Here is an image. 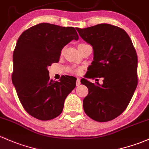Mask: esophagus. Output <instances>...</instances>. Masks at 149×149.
I'll use <instances>...</instances> for the list:
<instances>
[{
  "mask_svg": "<svg viewBox=\"0 0 149 149\" xmlns=\"http://www.w3.org/2000/svg\"><path fill=\"white\" fill-rule=\"evenodd\" d=\"M81 84V81H80V79L79 78H77V81H76V84L77 86H79V84Z\"/></svg>",
  "mask_w": 149,
  "mask_h": 149,
  "instance_id": "obj_1",
  "label": "esophagus"
}]
</instances>
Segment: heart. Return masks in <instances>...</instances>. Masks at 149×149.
I'll return each instance as SVG.
<instances>
[{
    "mask_svg": "<svg viewBox=\"0 0 149 149\" xmlns=\"http://www.w3.org/2000/svg\"><path fill=\"white\" fill-rule=\"evenodd\" d=\"M74 72L77 73V74H80V73L81 72V69H77V70H75Z\"/></svg>",
    "mask_w": 149,
    "mask_h": 149,
    "instance_id": "1",
    "label": "heart"
}]
</instances>
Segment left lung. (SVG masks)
I'll use <instances>...</instances> for the list:
<instances>
[{
    "label": "left lung",
    "instance_id": "1",
    "mask_svg": "<svg viewBox=\"0 0 149 149\" xmlns=\"http://www.w3.org/2000/svg\"><path fill=\"white\" fill-rule=\"evenodd\" d=\"M77 30L94 49L87 77L104 79L102 85L81 80L89 89L84 111L94 121H111L124 112L138 84L136 49L125 30L115 25L102 23Z\"/></svg>",
    "mask_w": 149,
    "mask_h": 149
}]
</instances>
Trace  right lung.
Here are the masks:
<instances>
[{
    "label": "right lung",
    "instance_id": "1",
    "mask_svg": "<svg viewBox=\"0 0 149 149\" xmlns=\"http://www.w3.org/2000/svg\"><path fill=\"white\" fill-rule=\"evenodd\" d=\"M79 39L72 27L40 23L19 37L13 52V84L24 109L36 119L47 121L58 116L64 102L76 86V78L49 79L47 68L58 62L62 48Z\"/></svg>",
    "mask_w": 149,
    "mask_h": 149
}]
</instances>
